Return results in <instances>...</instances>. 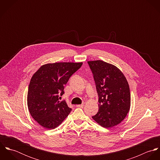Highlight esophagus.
I'll return each mask as SVG.
<instances>
[{"label": "esophagus", "mask_w": 160, "mask_h": 160, "mask_svg": "<svg viewBox=\"0 0 160 160\" xmlns=\"http://www.w3.org/2000/svg\"><path fill=\"white\" fill-rule=\"evenodd\" d=\"M76 107H79V108H82V107H83L84 106V103H82L81 105H76Z\"/></svg>", "instance_id": "34e87169"}]
</instances>
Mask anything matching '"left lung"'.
I'll return each mask as SVG.
<instances>
[{
    "label": "left lung",
    "instance_id": "8db88e82",
    "mask_svg": "<svg viewBox=\"0 0 160 160\" xmlns=\"http://www.w3.org/2000/svg\"><path fill=\"white\" fill-rule=\"evenodd\" d=\"M98 95V112L92 116L99 125L112 128L119 124L131 107L129 84L122 71L102 60L88 62Z\"/></svg>",
    "mask_w": 160,
    "mask_h": 160
}]
</instances>
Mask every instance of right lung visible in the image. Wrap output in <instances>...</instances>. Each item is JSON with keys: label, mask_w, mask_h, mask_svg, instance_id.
<instances>
[{"label": "right lung", "mask_w": 160, "mask_h": 160, "mask_svg": "<svg viewBox=\"0 0 160 160\" xmlns=\"http://www.w3.org/2000/svg\"><path fill=\"white\" fill-rule=\"evenodd\" d=\"M82 63L58 62L41 66L32 76L27 103L31 116L41 126L53 129L62 124L71 111L59 96L69 78Z\"/></svg>", "instance_id": "1"}]
</instances>
